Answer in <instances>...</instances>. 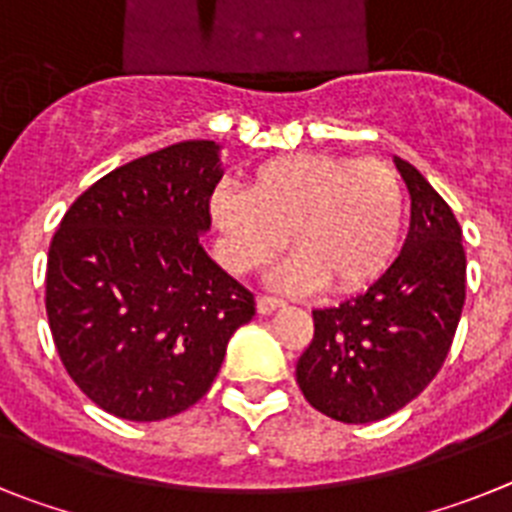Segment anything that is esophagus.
Masks as SVG:
<instances>
[{"label":"esophagus","instance_id":"esophagus-1","mask_svg":"<svg viewBox=\"0 0 512 512\" xmlns=\"http://www.w3.org/2000/svg\"><path fill=\"white\" fill-rule=\"evenodd\" d=\"M283 301L281 299H275V296H268V293H260L257 296V311L260 314H273L275 309H281Z\"/></svg>","mask_w":512,"mask_h":512}]
</instances>
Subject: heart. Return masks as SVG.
Instances as JSON below:
<instances>
[{"mask_svg":"<svg viewBox=\"0 0 512 512\" xmlns=\"http://www.w3.org/2000/svg\"><path fill=\"white\" fill-rule=\"evenodd\" d=\"M211 219L234 273H252L288 247L278 273L293 291L353 293L389 268L404 226L399 175L381 159L288 154L260 164L244 190H216Z\"/></svg>","mask_w":512,"mask_h":512,"instance_id":"1","label":"heart"}]
</instances>
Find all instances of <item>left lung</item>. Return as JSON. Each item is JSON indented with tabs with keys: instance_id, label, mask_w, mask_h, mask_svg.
<instances>
[{
	"instance_id": "1",
	"label": "left lung",
	"mask_w": 512,
	"mask_h": 512,
	"mask_svg": "<svg viewBox=\"0 0 512 512\" xmlns=\"http://www.w3.org/2000/svg\"><path fill=\"white\" fill-rule=\"evenodd\" d=\"M394 162L412 198L402 252L368 291L311 311L314 337L296 363L306 402L350 425L394 415L435 379L466 299L459 221L410 162Z\"/></svg>"
}]
</instances>
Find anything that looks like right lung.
Masks as SVG:
<instances>
[{"instance_id":"obj_1","label":"right lung","mask_w":512,"mask_h":512,"mask_svg":"<svg viewBox=\"0 0 512 512\" xmlns=\"http://www.w3.org/2000/svg\"><path fill=\"white\" fill-rule=\"evenodd\" d=\"M216 141H180L84 190L51 239L46 314L71 381L105 412L154 422L211 389L255 296L201 247Z\"/></svg>"}]
</instances>
